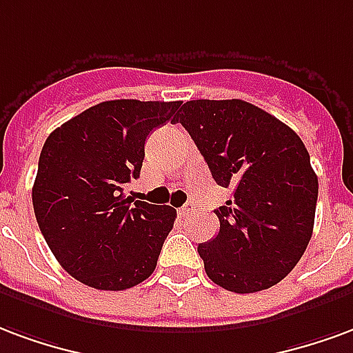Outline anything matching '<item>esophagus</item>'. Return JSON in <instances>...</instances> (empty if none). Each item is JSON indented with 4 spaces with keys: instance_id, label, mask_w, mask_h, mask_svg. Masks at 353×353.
Returning <instances> with one entry per match:
<instances>
[{
    "instance_id": "34e87169",
    "label": "esophagus",
    "mask_w": 353,
    "mask_h": 353,
    "mask_svg": "<svg viewBox=\"0 0 353 353\" xmlns=\"http://www.w3.org/2000/svg\"><path fill=\"white\" fill-rule=\"evenodd\" d=\"M195 212V205L194 203H186V205H182L179 208V214L180 216H192Z\"/></svg>"
}]
</instances>
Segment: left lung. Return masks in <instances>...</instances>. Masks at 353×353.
Segmentation results:
<instances>
[{
  "label": "left lung",
  "instance_id": "8db88e82",
  "mask_svg": "<svg viewBox=\"0 0 353 353\" xmlns=\"http://www.w3.org/2000/svg\"><path fill=\"white\" fill-rule=\"evenodd\" d=\"M173 122L192 135L216 184L233 190L214 210L218 235L197 246L207 276L235 293L279 284L307 250L318 201L299 135L243 99L186 101Z\"/></svg>",
  "mask_w": 353,
  "mask_h": 353
}]
</instances>
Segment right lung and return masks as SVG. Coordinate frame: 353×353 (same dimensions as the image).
Masks as SVG:
<instances>
[{
  "mask_svg": "<svg viewBox=\"0 0 353 353\" xmlns=\"http://www.w3.org/2000/svg\"><path fill=\"white\" fill-rule=\"evenodd\" d=\"M180 101L114 99L54 130L41 150L32 199L54 258L82 284L122 292L150 276L176 210L123 197L141 174L145 141Z\"/></svg>",
  "mask_w": 353,
  "mask_h": 353,
  "instance_id": "add662e5",
  "label": "right lung"
}]
</instances>
